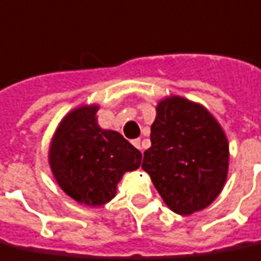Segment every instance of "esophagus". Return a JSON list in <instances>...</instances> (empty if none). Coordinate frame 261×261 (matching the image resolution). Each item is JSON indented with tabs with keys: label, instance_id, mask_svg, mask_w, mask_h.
<instances>
[{
	"label": "esophagus",
	"instance_id": "34e87169",
	"mask_svg": "<svg viewBox=\"0 0 261 261\" xmlns=\"http://www.w3.org/2000/svg\"><path fill=\"white\" fill-rule=\"evenodd\" d=\"M133 145L136 146L137 149L141 150V140H134V141H133Z\"/></svg>",
	"mask_w": 261,
	"mask_h": 261
}]
</instances>
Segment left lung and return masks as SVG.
<instances>
[{
    "mask_svg": "<svg viewBox=\"0 0 261 261\" xmlns=\"http://www.w3.org/2000/svg\"><path fill=\"white\" fill-rule=\"evenodd\" d=\"M142 169L170 209L192 214L207 207L228 173V142L203 106L171 96L160 101Z\"/></svg>",
    "mask_w": 261,
    "mask_h": 261,
    "instance_id": "left-lung-1",
    "label": "left lung"
}]
</instances>
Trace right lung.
I'll return each instance as SVG.
<instances>
[{"mask_svg": "<svg viewBox=\"0 0 261 261\" xmlns=\"http://www.w3.org/2000/svg\"><path fill=\"white\" fill-rule=\"evenodd\" d=\"M98 106H82L61 121L49 148V165L58 184L87 206L113 199L125 171L137 170L142 155L117 131L96 123Z\"/></svg>", "mask_w": 261, "mask_h": 261, "instance_id": "1", "label": "right lung"}]
</instances>
